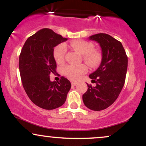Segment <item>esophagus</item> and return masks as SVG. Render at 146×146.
Returning <instances> with one entry per match:
<instances>
[{
	"instance_id": "esophagus-1",
	"label": "esophagus",
	"mask_w": 146,
	"mask_h": 146,
	"mask_svg": "<svg viewBox=\"0 0 146 146\" xmlns=\"http://www.w3.org/2000/svg\"><path fill=\"white\" fill-rule=\"evenodd\" d=\"M77 84V83L75 82H71V85L73 86H75V85Z\"/></svg>"
}]
</instances>
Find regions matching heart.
Masks as SVG:
<instances>
[{
  "label": "heart",
  "instance_id": "1",
  "mask_svg": "<svg viewBox=\"0 0 146 146\" xmlns=\"http://www.w3.org/2000/svg\"><path fill=\"white\" fill-rule=\"evenodd\" d=\"M70 46L83 55L85 62L90 66H95L100 62V56L98 51L93 50L91 43L85 40H74L70 43ZM66 53V46L64 44H60L54 48L53 57L58 64H62L64 61ZM87 71L85 64L71 65L68 64L63 68V74L71 80H76L82 75Z\"/></svg>",
  "mask_w": 146,
  "mask_h": 146
}]
</instances>
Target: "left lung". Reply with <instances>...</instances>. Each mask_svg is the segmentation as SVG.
<instances>
[{"mask_svg":"<svg viewBox=\"0 0 146 146\" xmlns=\"http://www.w3.org/2000/svg\"><path fill=\"white\" fill-rule=\"evenodd\" d=\"M99 43L102 48V62L89 78L96 86L87 84L88 90L82 95L84 104L95 111L104 110L115 102L125 83L128 57L119 41L106 33L89 37Z\"/></svg>","mask_w":146,"mask_h":146,"instance_id":"8db88e82","label":"left lung"}]
</instances>
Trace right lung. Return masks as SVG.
<instances>
[{
	"instance_id": "right-lung-1",
	"label": "right lung",
	"mask_w": 146,
	"mask_h": 146,
	"mask_svg": "<svg viewBox=\"0 0 146 146\" xmlns=\"http://www.w3.org/2000/svg\"><path fill=\"white\" fill-rule=\"evenodd\" d=\"M66 40L67 38L44 28L28 38L20 54L23 88L31 101L43 109L53 110L62 106L71 87L64 77L59 82H51L49 76L56 72L53 48Z\"/></svg>"
}]
</instances>
